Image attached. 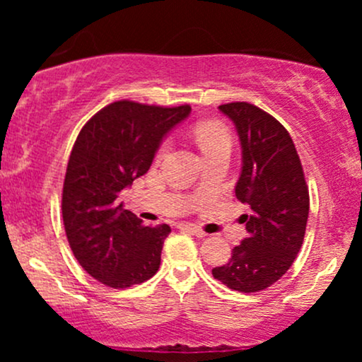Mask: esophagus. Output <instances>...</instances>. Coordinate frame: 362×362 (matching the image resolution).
Returning a JSON list of instances; mask_svg holds the SVG:
<instances>
[{
  "mask_svg": "<svg viewBox=\"0 0 362 362\" xmlns=\"http://www.w3.org/2000/svg\"><path fill=\"white\" fill-rule=\"evenodd\" d=\"M180 230H184V231H189V233H192V235H195V236H199V238H202V236H206V233L204 231L201 230V228H197V226H194V224H189V223H182L180 226Z\"/></svg>",
  "mask_w": 362,
  "mask_h": 362,
  "instance_id": "1",
  "label": "esophagus"
}]
</instances>
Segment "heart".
Wrapping results in <instances>:
<instances>
[{
	"label": "heart",
	"instance_id": "b5f03b06",
	"mask_svg": "<svg viewBox=\"0 0 362 362\" xmlns=\"http://www.w3.org/2000/svg\"><path fill=\"white\" fill-rule=\"evenodd\" d=\"M194 138L202 153L221 146H230V136H228L226 127L219 122H211V120L209 122H199L194 127Z\"/></svg>",
	"mask_w": 362,
	"mask_h": 362
}]
</instances>
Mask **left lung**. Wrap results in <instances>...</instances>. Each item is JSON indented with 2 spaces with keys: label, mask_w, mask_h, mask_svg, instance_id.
<instances>
[{
  "label": "left lung",
  "mask_w": 362,
  "mask_h": 362,
  "mask_svg": "<svg viewBox=\"0 0 362 362\" xmlns=\"http://www.w3.org/2000/svg\"><path fill=\"white\" fill-rule=\"evenodd\" d=\"M219 110L238 132L242 173L235 194L250 211L240 218L248 236L213 276L230 289L257 293L279 281L300 252L310 213L308 185L279 120L247 102L224 103Z\"/></svg>",
  "instance_id": "1"
}]
</instances>
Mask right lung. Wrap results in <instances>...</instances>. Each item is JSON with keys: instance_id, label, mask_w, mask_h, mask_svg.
<instances>
[{"instance_id": "add662e5", "label": "right lung", "mask_w": 362, "mask_h": 362, "mask_svg": "<svg viewBox=\"0 0 362 362\" xmlns=\"http://www.w3.org/2000/svg\"><path fill=\"white\" fill-rule=\"evenodd\" d=\"M189 114V105L120 100L97 112L78 134L62 187V221L76 260L102 284L131 288L160 269L172 230L144 226L119 197L148 172L161 141Z\"/></svg>"}]
</instances>
